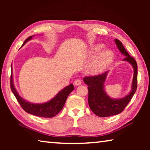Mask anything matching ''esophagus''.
Masks as SVG:
<instances>
[{
	"label": "esophagus",
	"instance_id": "esophagus-1",
	"mask_svg": "<svg viewBox=\"0 0 150 150\" xmlns=\"http://www.w3.org/2000/svg\"><path fill=\"white\" fill-rule=\"evenodd\" d=\"M81 84V81L80 79H76L74 81V85L76 86H79Z\"/></svg>",
	"mask_w": 150,
	"mask_h": 150
}]
</instances>
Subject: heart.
I'll use <instances>...</instances> for the list:
<instances>
[{"label": "heart", "mask_w": 150, "mask_h": 150, "mask_svg": "<svg viewBox=\"0 0 150 150\" xmlns=\"http://www.w3.org/2000/svg\"><path fill=\"white\" fill-rule=\"evenodd\" d=\"M104 49L103 44H97L91 50V54L95 55ZM114 54L110 50H105L97 55L88 68V73L92 75L102 73L112 62Z\"/></svg>", "instance_id": "b5f03b06"}]
</instances>
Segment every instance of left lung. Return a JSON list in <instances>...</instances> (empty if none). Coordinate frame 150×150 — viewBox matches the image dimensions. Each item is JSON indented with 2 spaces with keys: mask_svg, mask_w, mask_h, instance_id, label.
<instances>
[{
  "mask_svg": "<svg viewBox=\"0 0 150 150\" xmlns=\"http://www.w3.org/2000/svg\"><path fill=\"white\" fill-rule=\"evenodd\" d=\"M115 41L122 54L126 56L123 60L130 63L133 67L134 77L132 89L130 93L124 97L114 99L106 94L104 88V83L108 71H106L100 75L87 76L83 78L84 82L88 86V105L93 112L100 117H108L121 113L130 103L137 89L138 65L136 60L129 55L120 40L115 39Z\"/></svg>",
  "mask_w": 150,
  "mask_h": 150,
  "instance_id": "left-lung-1",
  "label": "left lung"
}]
</instances>
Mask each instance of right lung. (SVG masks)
I'll use <instances>...</instances> for the list:
<instances>
[{
  "instance_id": "obj_1",
  "label": "right lung",
  "mask_w": 150,
  "mask_h": 150,
  "mask_svg": "<svg viewBox=\"0 0 150 150\" xmlns=\"http://www.w3.org/2000/svg\"><path fill=\"white\" fill-rule=\"evenodd\" d=\"M32 36H34V35L28 38L22 46H23L28 41L31 40ZM10 80H11L10 82H11V90L17 100L18 101L20 106H22V108L28 113L44 118H52L57 115L62 110L68 96L74 89V86L73 84H71L69 86H67L62 91H60L54 98H53L52 100L48 101V102L42 104H34L28 102L27 100L23 99L18 93L14 85L12 66L11 79Z\"/></svg>"
}]
</instances>
